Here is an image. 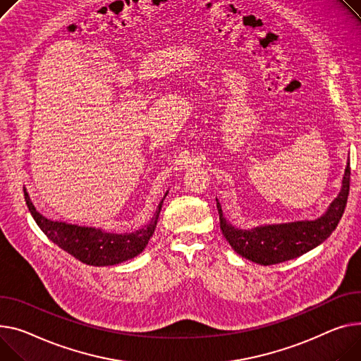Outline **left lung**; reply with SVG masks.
I'll list each match as a JSON object with an SVG mask.
<instances>
[{
	"label": "left lung",
	"mask_w": 361,
	"mask_h": 361,
	"mask_svg": "<svg viewBox=\"0 0 361 361\" xmlns=\"http://www.w3.org/2000/svg\"><path fill=\"white\" fill-rule=\"evenodd\" d=\"M350 174V162H347L340 195L329 204L325 214L315 221L239 229L224 218L222 207L216 199L222 233L239 255L261 266H271L300 257L322 244L337 228L348 199Z\"/></svg>",
	"instance_id": "left-lung-1"
}]
</instances>
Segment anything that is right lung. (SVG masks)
Instances as JSON below:
<instances>
[{
    "label": "right lung",
    "mask_w": 361,
    "mask_h": 361,
    "mask_svg": "<svg viewBox=\"0 0 361 361\" xmlns=\"http://www.w3.org/2000/svg\"><path fill=\"white\" fill-rule=\"evenodd\" d=\"M24 199H26V204L37 226L54 244H56L68 254L74 255L81 262L97 267L114 266V264H120L136 257L145 250L148 241L154 235L159 218V212L164 203L162 199L157 207L154 218L145 228L129 233H111L99 228L78 226L66 222L47 219L36 210L26 190H24Z\"/></svg>",
    "instance_id": "obj_1"
}]
</instances>
